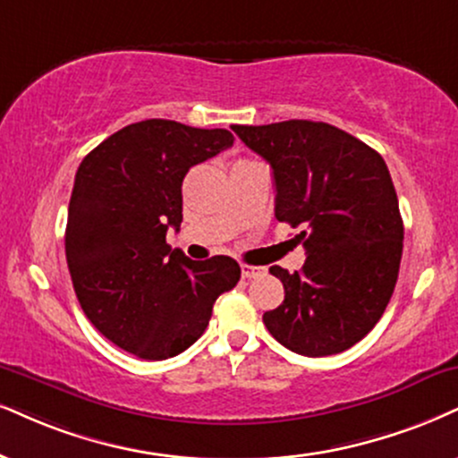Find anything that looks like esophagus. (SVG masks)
<instances>
[{"instance_id": "obj_1", "label": "esophagus", "mask_w": 458, "mask_h": 458, "mask_svg": "<svg viewBox=\"0 0 458 458\" xmlns=\"http://www.w3.org/2000/svg\"><path fill=\"white\" fill-rule=\"evenodd\" d=\"M240 267H242V276H244V278H259V276L265 274V267H259V265L242 263Z\"/></svg>"}]
</instances>
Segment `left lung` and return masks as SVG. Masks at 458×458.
I'll return each mask as SVG.
<instances>
[{
  "label": "left lung",
  "mask_w": 458,
  "mask_h": 458,
  "mask_svg": "<svg viewBox=\"0 0 458 458\" xmlns=\"http://www.w3.org/2000/svg\"><path fill=\"white\" fill-rule=\"evenodd\" d=\"M272 165L276 218L301 227V272L269 267L284 301L263 314L293 352L329 357L363 340L397 284L403 220L385 159L342 129L314 121L231 127Z\"/></svg>",
  "instance_id": "obj_1"
}]
</instances>
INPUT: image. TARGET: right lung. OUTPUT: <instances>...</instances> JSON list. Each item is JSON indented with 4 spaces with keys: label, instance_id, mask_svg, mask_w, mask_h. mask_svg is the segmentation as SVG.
<instances>
[{
    "label": "right lung",
    "instance_id": "add662e5",
    "mask_svg": "<svg viewBox=\"0 0 458 458\" xmlns=\"http://www.w3.org/2000/svg\"><path fill=\"white\" fill-rule=\"evenodd\" d=\"M231 144L227 129L148 118L112 133L78 167L65 227L73 291L95 329L135 357H176L238 284L231 257L191 261L165 242L182 223L186 172Z\"/></svg>",
    "mask_w": 458,
    "mask_h": 458
}]
</instances>
